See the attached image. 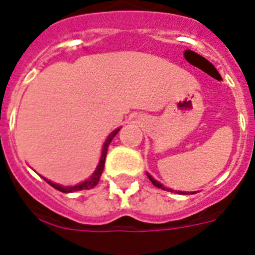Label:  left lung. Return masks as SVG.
<instances>
[{"instance_id":"8db88e82","label":"left lung","mask_w":255,"mask_h":255,"mask_svg":"<svg viewBox=\"0 0 255 255\" xmlns=\"http://www.w3.org/2000/svg\"><path fill=\"white\" fill-rule=\"evenodd\" d=\"M147 175H148V178H150V181H151V182H152V185H155L156 188H159V189H163V190L166 189L165 186H163V185H161V184H159V182H156V181L154 180V178H152L151 175H150V174H147ZM167 190H169V189H167Z\"/></svg>"}]
</instances>
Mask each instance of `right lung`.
<instances>
[{
	"mask_svg": "<svg viewBox=\"0 0 255 255\" xmlns=\"http://www.w3.org/2000/svg\"><path fill=\"white\" fill-rule=\"evenodd\" d=\"M119 132V129H116V131H113L111 135L108 136V139H107V142L104 143V148H103V154H101V159H100V163L99 166H97V169H96V171H94V174L90 177L89 180L85 181V182H82V184H80V185H75V186H71V188H65V186H60V185H56V184H52L51 181L46 180L48 184H50L51 186H54L56 190H59V192H63V193H70V192H75V190H84V189H92V188H94V186L99 184L100 181V177H101V173H103L104 170V163H105V156H107V151H108V146L109 143L112 142V139L115 136H116V133Z\"/></svg>",
	"mask_w": 255,
	"mask_h": 255,
	"instance_id": "right-lung-1",
	"label": "right lung"
}]
</instances>
